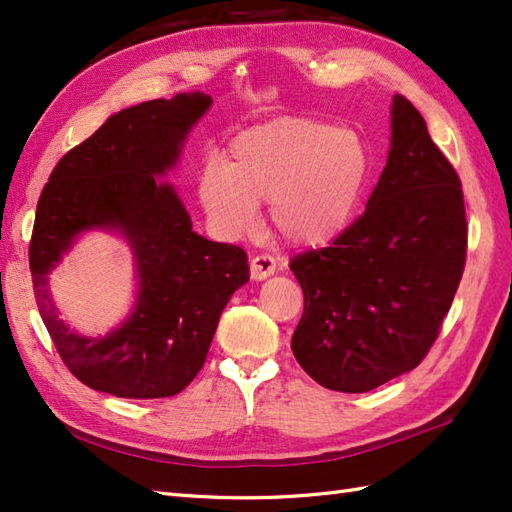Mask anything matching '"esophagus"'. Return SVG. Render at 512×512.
<instances>
[{"label": "esophagus", "mask_w": 512, "mask_h": 512, "mask_svg": "<svg viewBox=\"0 0 512 512\" xmlns=\"http://www.w3.org/2000/svg\"><path fill=\"white\" fill-rule=\"evenodd\" d=\"M277 268V262L275 257L270 255H255L253 259H250V277H253L255 281H262L266 277H270L275 273Z\"/></svg>", "instance_id": "1"}]
</instances>
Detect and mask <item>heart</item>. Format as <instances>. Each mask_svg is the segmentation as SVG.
Returning a JSON list of instances; mask_svg holds the SVG:
<instances>
[{
    "label": "heart",
    "instance_id": "obj_1",
    "mask_svg": "<svg viewBox=\"0 0 512 512\" xmlns=\"http://www.w3.org/2000/svg\"><path fill=\"white\" fill-rule=\"evenodd\" d=\"M369 151L352 129L284 116L237 134L226 167L200 171V202L222 233L242 237L270 202L279 235L295 246H323L352 224L369 180Z\"/></svg>",
    "mask_w": 512,
    "mask_h": 512
}]
</instances>
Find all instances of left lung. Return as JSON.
Wrapping results in <instances>:
<instances>
[{"label":"left lung","instance_id":"8db88e82","mask_svg":"<svg viewBox=\"0 0 512 512\" xmlns=\"http://www.w3.org/2000/svg\"><path fill=\"white\" fill-rule=\"evenodd\" d=\"M458 171L405 96L361 217L330 246L290 259L303 290L292 354L319 385L363 394L418 367L436 343L466 264Z\"/></svg>","mask_w":512,"mask_h":512}]
</instances>
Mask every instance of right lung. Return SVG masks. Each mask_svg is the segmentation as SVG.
Instances as JSON below:
<instances>
[{"mask_svg":"<svg viewBox=\"0 0 512 512\" xmlns=\"http://www.w3.org/2000/svg\"><path fill=\"white\" fill-rule=\"evenodd\" d=\"M209 105L206 94H178L127 107L70 149L39 195L28 246L37 308L65 367L96 391L180 394L202 369L228 299L250 277L244 250L193 233L176 191L156 178ZM92 225L128 235L141 277L133 317L103 340L65 329L45 286L73 235Z\"/></svg>","mask_w":512,"mask_h":512,"instance_id":"add662e5","label":"right lung"}]
</instances>
